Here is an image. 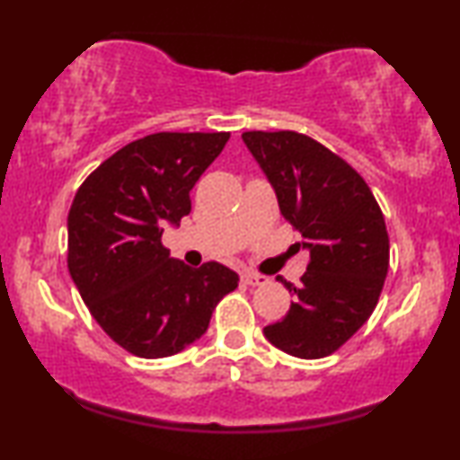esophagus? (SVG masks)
<instances>
[{
	"label": "esophagus",
	"mask_w": 460,
	"mask_h": 460,
	"mask_svg": "<svg viewBox=\"0 0 460 460\" xmlns=\"http://www.w3.org/2000/svg\"><path fill=\"white\" fill-rule=\"evenodd\" d=\"M243 282H244V285L257 287V285H266L268 279L263 274H257V272H244L243 274Z\"/></svg>",
	"instance_id": "34e87169"
}]
</instances>
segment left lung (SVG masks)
<instances>
[{
    "label": "left lung",
    "instance_id": "obj_1",
    "mask_svg": "<svg viewBox=\"0 0 460 460\" xmlns=\"http://www.w3.org/2000/svg\"><path fill=\"white\" fill-rule=\"evenodd\" d=\"M243 140L310 249L299 287L279 276L295 301L263 335L288 356H331L370 318L385 285L389 236L381 207L362 175L310 136L244 131Z\"/></svg>",
    "mask_w": 460,
    "mask_h": 460
}]
</instances>
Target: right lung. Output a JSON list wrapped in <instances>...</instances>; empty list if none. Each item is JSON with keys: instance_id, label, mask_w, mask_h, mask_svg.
<instances>
[{"instance_id": "right-lung-1", "label": "right lung", "mask_w": 460, "mask_h": 460, "mask_svg": "<svg viewBox=\"0 0 460 460\" xmlns=\"http://www.w3.org/2000/svg\"><path fill=\"white\" fill-rule=\"evenodd\" d=\"M228 131H159L125 144L87 175L68 211L66 263L102 331L129 354L167 358L205 335L238 287L217 261L188 268L163 244V226L190 213V190Z\"/></svg>"}]
</instances>
